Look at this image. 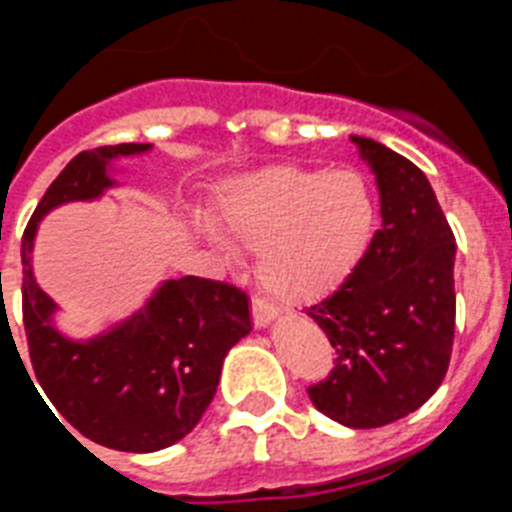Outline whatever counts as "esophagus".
<instances>
[{"mask_svg":"<svg viewBox=\"0 0 512 512\" xmlns=\"http://www.w3.org/2000/svg\"><path fill=\"white\" fill-rule=\"evenodd\" d=\"M277 318H279L277 305H271V302L264 300V297H256V300H253V325H256V328H266V325L274 323Z\"/></svg>","mask_w":512,"mask_h":512,"instance_id":"34e87169","label":"esophagus"}]
</instances>
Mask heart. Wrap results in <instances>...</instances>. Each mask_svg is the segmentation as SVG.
Wrapping results in <instances>:
<instances>
[{"label":"heart","instance_id":"b5f03b06","mask_svg":"<svg viewBox=\"0 0 512 512\" xmlns=\"http://www.w3.org/2000/svg\"><path fill=\"white\" fill-rule=\"evenodd\" d=\"M220 231L197 223L223 259L259 251V277L284 302H307L356 271L377 230V200L351 169L274 164L235 176L217 194Z\"/></svg>","mask_w":512,"mask_h":512}]
</instances>
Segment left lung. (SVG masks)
<instances>
[{"label":"left lung","mask_w":512,"mask_h":512,"mask_svg":"<svg viewBox=\"0 0 512 512\" xmlns=\"http://www.w3.org/2000/svg\"><path fill=\"white\" fill-rule=\"evenodd\" d=\"M379 189L382 228L364 261L307 307L336 366L307 387L312 405L348 428H379L418 410L449 369L456 243L423 171L372 138L351 135Z\"/></svg>","instance_id":"obj_1"}]
</instances>
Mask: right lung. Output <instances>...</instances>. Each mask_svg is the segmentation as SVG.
Returning a JSON list of instances; mask_svg holds the SVG:
<instances>
[{
	"mask_svg": "<svg viewBox=\"0 0 512 512\" xmlns=\"http://www.w3.org/2000/svg\"><path fill=\"white\" fill-rule=\"evenodd\" d=\"M151 151V143H120L71 158L22 235V318L45 397L84 438L133 454L166 449L200 423L225 356L251 333L248 297L210 279H166L125 320L97 336L71 338L56 323L61 307L35 279L33 248L48 212L102 200L120 187L112 174L122 171V158Z\"/></svg>",
	"mask_w": 512,
	"mask_h": 512,
	"instance_id": "right-lung-1",
	"label": "right lung"
}]
</instances>
